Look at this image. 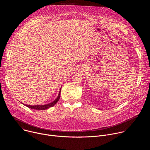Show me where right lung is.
Instances as JSON below:
<instances>
[{
  "label": "right lung",
  "mask_w": 150,
  "mask_h": 150,
  "mask_svg": "<svg viewBox=\"0 0 150 150\" xmlns=\"http://www.w3.org/2000/svg\"><path fill=\"white\" fill-rule=\"evenodd\" d=\"M60 91H59V95H58L57 98L55 99L54 101H53V102H52L51 103H49L48 104L36 105H31L25 104V105L30 109H35V110H46V109H47L51 108V107H53L57 103V102L59 101V100L60 98Z\"/></svg>",
  "instance_id": "1"
}]
</instances>
